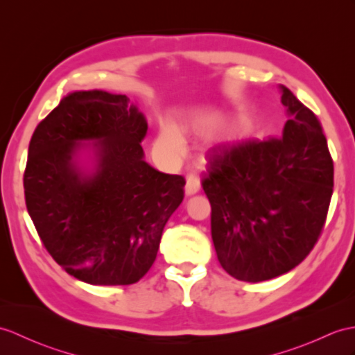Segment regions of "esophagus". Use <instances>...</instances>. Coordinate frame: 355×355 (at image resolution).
I'll return each mask as SVG.
<instances>
[{
  "label": "esophagus",
  "instance_id": "esophagus-1",
  "mask_svg": "<svg viewBox=\"0 0 355 355\" xmlns=\"http://www.w3.org/2000/svg\"><path fill=\"white\" fill-rule=\"evenodd\" d=\"M201 187V181L195 174H189L186 178V195H195L196 192H200Z\"/></svg>",
  "mask_w": 355,
  "mask_h": 355
}]
</instances>
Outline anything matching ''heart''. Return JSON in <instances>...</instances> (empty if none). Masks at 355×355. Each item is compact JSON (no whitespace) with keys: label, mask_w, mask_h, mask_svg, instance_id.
Segmentation results:
<instances>
[{"label":"heart","mask_w":355,"mask_h":355,"mask_svg":"<svg viewBox=\"0 0 355 355\" xmlns=\"http://www.w3.org/2000/svg\"><path fill=\"white\" fill-rule=\"evenodd\" d=\"M155 148L166 159H177L184 153L186 144L175 128L166 127L160 131L157 140H155Z\"/></svg>","instance_id":"b5f03b06"}]
</instances>
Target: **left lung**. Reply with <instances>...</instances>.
<instances>
[{
  "label": "left lung",
  "mask_w": 355,
  "mask_h": 355,
  "mask_svg": "<svg viewBox=\"0 0 355 355\" xmlns=\"http://www.w3.org/2000/svg\"><path fill=\"white\" fill-rule=\"evenodd\" d=\"M279 89L287 116L282 136L215 148L201 181L220 266L248 283L283 275L307 257L333 195V159L319 119Z\"/></svg>",
  "instance_id": "8db88e82"
}]
</instances>
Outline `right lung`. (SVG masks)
I'll return each instance as SVG.
<instances>
[{
    "mask_svg": "<svg viewBox=\"0 0 355 355\" xmlns=\"http://www.w3.org/2000/svg\"><path fill=\"white\" fill-rule=\"evenodd\" d=\"M146 130L128 96L80 90L31 136L24 172L28 215L51 257L81 282L137 283L183 201L186 180L145 162ZM85 152L87 165L80 162Z\"/></svg>",
    "mask_w": 355,
    "mask_h": 355,
    "instance_id": "obj_1",
    "label": "right lung"
}]
</instances>
